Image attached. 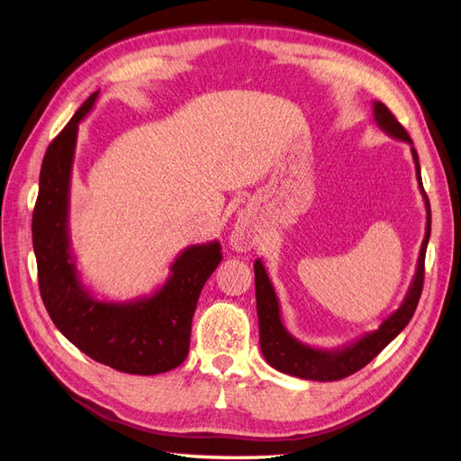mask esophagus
I'll return each instance as SVG.
<instances>
[{
	"mask_svg": "<svg viewBox=\"0 0 461 461\" xmlns=\"http://www.w3.org/2000/svg\"><path fill=\"white\" fill-rule=\"evenodd\" d=\"M256 244V236L246 222H239L230 232V246L236 252H248Z\"/></svg>",
	"mask_w": 461,
	"mask_h": 461,
	"instance_id": "esophagus-1",
	"label": "esophagus"
}]
</instances>
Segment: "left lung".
<instances>
[{
  "label": "left lung",
  "mask_w": 461,
  "mask_h": 461,
  "mask_svg": "<svg viewBox=\"0 0 461 461\" xmlns=\"http://www.w3.org/2000/svg\"><path fill=\"white\" fill-rule=\"evenodd\" d=\"M372 108H375L372 110L375 122L378 123V128L382 131L392 135L393 140L409 143V147H411L419 190L422 194V200H425V209H427L425 239H422V244H420L415 276L411 279V285H409L400 308L393 310V312L380 323L378 330L360 335L358 339L341 347H335V349H318V347L306 345L303 341H298L296 338H293L281 320L279 298L276 294V289H273L267 271L264 264H261V259H256L254 276H256V304H258L261 355H264V358L267 360V365H271L276 370L296 378H303V380L333 382V380L351 376L357 370L366 366L372 358H375L378 353H382L385 345L392 343L397 335L403 331L409 320L413 318L415 308L420 298V291H422V281H425V254H427V244L430 239V203L425 190H422L419 157L411 138H409L407 131L403 130L402 123L395 120L392 112L385 108V104L375 101Z\"/></svg>",
  "instance_id": "left-lung-1"
}]
</instances>
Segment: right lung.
<instances>
[{"mask_svg": "<svg viewBox=\"0 0 461 461\" xmlns=\"http://www.w3.org/2000/svg\"><path fill=\"white\" fill-rule=\"evenodd\" d=\"M96 98L98 91L86 98L42 160L32 213L41 296L56 328L86 357L128 375H160L188 357L197 298L221 264V244L184 248L170 264L168 279L131 301H103L85 287L71 250L69 192L79 123Z\"/></svg>", "mask_w": 461, "mask_h": 461, "instance_id": "1", "label": "right lung"}]
</instances>
